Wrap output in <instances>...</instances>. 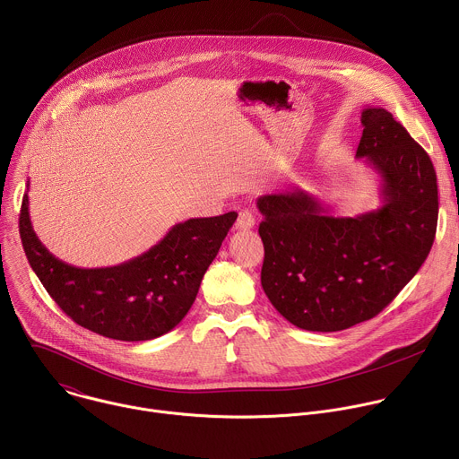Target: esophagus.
<instances>
[{"label": "esophagus", "mask_w": 459, "mask_h": 459, "mask_svg": "<svg viewBox=\"0 0 459 459\" xmlns=\"http://www.w3.org/2000/svg\"><path fill=\"white\" fill-rule=\"evenodd\" d=\"M254 223H255L254 214H252L250 211H241L239 216H238V220H236V229L247 230V229H252Z\"/></svg>", "instance_id": "34e87169"}]
</instances>
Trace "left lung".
<instances>
[{
  "label": "left lung",
  "mask_w": 459,
  "mask_h": 459,
  "mask_svg": "<svg viewBox=\"0 0 459 459\" xmlns=\"http://www.w3.org/2000/svg\"><path fill=\"white\" fill-rule=\"evenodd\" d=\"M356 158L381 178V207L336 218L305 190L257 198L261 287L292 325L336 333L377 316L416 276L437 225L429 154L385 108H363Z\"/></svg>",
  "instance_id": "1"
}]
</instances>
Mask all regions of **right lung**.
I'll use <instances>...</instances> for the list:
<instances>
[{
  "mask_svg": "<svg viewBox=\"0 0 459 459\" xmlns=\"http://www.w3.org/2000/svg\"><path fill=\"white\" fill-rule=\"evenodd\" d=\"M236 218L227 212L186 220L121 265L80 269L54 257L38 239L25 194L20 236L32 271L74 323L105 338L147 342L167 334L186 316Z\"/></svg>",
  "mask_w": 459,
  "mask_h": 459,
  "instance_id": "1",
  "label": "right lung"
}]
</instances>
